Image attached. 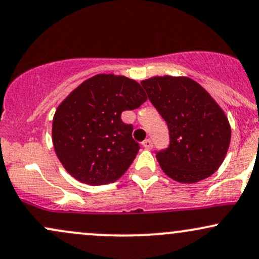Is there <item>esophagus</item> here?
<instances>
[{"mask_svg": "<svg viewBox=\"0 0 259 259\" xmlns=\"http://www.w3.org/2000/svg\"><path fill=\"white\" fill-rule=\"evenodd\" d=\"M142 146H144L145 148H147V150H151V148L153 147L152 140H151V139H146L144 142H142Z\"/></svg>", "mask_w": 259, "mask_h": 259, "instance_id": "34e87169", "label": "esophagus"}]
</instances>
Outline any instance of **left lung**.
Masks as SVG:
<instances>
[{
    "mask_svg": "<svg viewBox=\"0 0 259 259\" xmlns=\"http://www.w3.org/2000/svg\"><path fill=\"white\" fill-rule=\"evenodd\" d=\"M141 85L169 129V146L156 151L163 171L187 184L210 177L227 156L231 138L221 107L185 76H154Z\"/></svg>",
    "mask_w": 259,
    "mask_h": 259,
    "instance_id": "8db88e82",
    "label": "left lung"
}]
</instances>
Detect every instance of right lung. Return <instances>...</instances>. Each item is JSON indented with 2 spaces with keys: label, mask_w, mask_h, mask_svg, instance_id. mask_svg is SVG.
Masks as SVG:
<instances>
[{
  "label": "right lung",
  "mask_w": 259,
  "mask_h": 259,
  "mask_svg": "<svg viewBox=\"0 0 259 259\" xmlns=\"http://www.w3.org/2000/svg\"><path fill=\"white\" fill-rule=\"evenodd\" d=\"M146 100L139 82L113 74L92 76L70 92L52 123L53 146L65 170L89 185L119 179L140 148L121 112L139 108Z\"/></svg>",
  "instance_id": "right-lung-1"
}]
</instances>
